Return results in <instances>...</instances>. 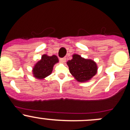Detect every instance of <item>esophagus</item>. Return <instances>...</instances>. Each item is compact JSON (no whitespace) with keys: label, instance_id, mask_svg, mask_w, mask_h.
I'll return each instance as SVG.
<instances>
[{"label":"esophagus","instance_id":"esophagus-1","mask_svg":"<svg viewBox=\"0 0 130 130\" xmlns=\"http://www.w3.org/2000/svg\"><path fill=\"white\" fill-rule=\"evenodd\" d=\"M66 58H60V62L61 63H65L66 62Z\"/></svg>","mask_w":130,"mask_h":130}]
</instances>
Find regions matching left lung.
<instances>
[{"label": "left lung", "instance_id": "1", "mask_svg": "<svg viewBox=\"0 0 130 130\" xmlns=\"http://www.w3.org/2000/svg\"><path fill=\"white\" fill-rule=\"evenodd\" d=\"M67 64L71 75L80 82L89 81L97 73L98 66L94 60L84 59L78 54H73Z\"/></svg>", "mask_w": 130, "mask_h": 130}]
</instances>
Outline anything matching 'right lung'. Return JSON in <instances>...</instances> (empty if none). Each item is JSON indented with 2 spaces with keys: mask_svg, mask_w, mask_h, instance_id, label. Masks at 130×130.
Segmentation results:
<instances>
[{
  "mask_svg": "<svg viewBox=\"0 0 130 130\" xmlns=\"http://www.w3.org/2000/svg\"><path fill=\"white\" fill-rule=\"evenodd\" d=\"M59 62L56 55L48 56L43 55L41 59L35 64L33 68L32 73L34 76L38 79H43L52 73L54 64Z\"/></svg>",
  "mask_w": 130,
  "mask_h": 130,
  "instance_id": "obj_1",
  "label": "right lung"
}]
</instances>
